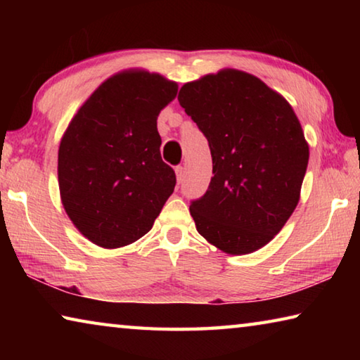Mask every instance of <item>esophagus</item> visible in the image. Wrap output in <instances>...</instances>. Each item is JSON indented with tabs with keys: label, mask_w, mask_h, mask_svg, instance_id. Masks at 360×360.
<instances>
[{
	"label": "esophagus",
	"mask_w": 360,
	"mask_h": 360,
	"mask_svg": "<svg viewBox=\"0 0 360 360\" xmlns=\"http://www.w3.org/2000/svg\"><path fill=\"white\" fill-rule=\"evenodd\" d=\"M174 173H176V179H178V182L181 184L182 181H184V174H186V169H184V167H176L174 168Z\"/></svg>",
	"instance_id": "obj_1"
}]
</instances>
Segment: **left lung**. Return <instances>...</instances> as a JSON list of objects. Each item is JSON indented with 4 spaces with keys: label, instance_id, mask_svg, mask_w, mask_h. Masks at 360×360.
<instances>
[{
    "label": "left lung",
    "instance_id": "left-lung-1",
    "mask_svg": "<svg viewBox=\"0 0 360 360\" xmlns=\"http://www.w3.org/2000/svg\"><path fill=\"white\" fill-rule=\"evenodd\" d=\"M178 100L212 157L208 191L191 203L198 233L227 254L257 251L300 200L309 148L294 109L259 77L230 68L184 84Z\"/></svg>",
    "mask_w": 360,
    "mask_h": 360
}]
</instances>
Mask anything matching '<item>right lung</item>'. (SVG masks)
<instances>
[{
	"label": "right lung",
	"mask_w": 360,
	"mask_h": 360,
	"mask_svg": "<svg viewBox=\"0 0 360 360\" xmlns=\"http://www.w3.org/2000/svg\"><path fill=\"white\" fill-rule=\"evenodd\" d=\"M176 94L178 84L157 72L127 70L106 79L70 122L58 148L60 197L96 246L141 238L173 193L157 117Z\"/></svg>",
	"instance_id": "obj_1"
}]
</instances>
